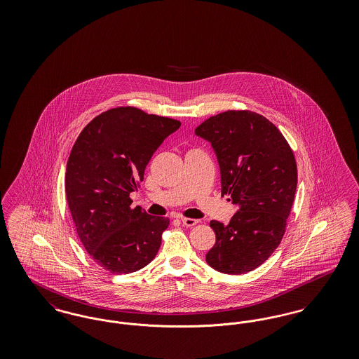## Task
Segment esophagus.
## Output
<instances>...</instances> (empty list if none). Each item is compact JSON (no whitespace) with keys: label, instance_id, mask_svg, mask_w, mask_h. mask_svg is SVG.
Wrapping results in <instances>:
<instances>
[{"label":"esophagus","instance_id":"esophagus-1","mask_svg":"<svg viewBox=\"0 0 359 359\" xmlns=\"http://www.w3.org/2000/svg\"><path fill=\"white\" fill-rule=\"evenodd\" d=\"M180 222L183 223L184 226H187V227H192V226L198 224L199 221L198 219H192V218H180Z\"/></svg>","mask_w":359,"mask_h":359}]
</instances>
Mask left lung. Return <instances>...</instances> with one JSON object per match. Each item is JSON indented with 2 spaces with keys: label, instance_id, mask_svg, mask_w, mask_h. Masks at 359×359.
I'll list each match as a JSON object with an SVG mask.
<instances>
[{
  "label": "left lung",
  "instance_id": "1",
  "mask_svg": "<svg viewBox=\"0 0 359 359\" xmlns=\"http://www.w3.org/2000/svg\"><path fill=\"white\" fill-rule=\"evenodd\" d=\"M195 135L211 144L222 195L238 205L227 224L210 222L217 241L205 262L221 273L250 272L271 257L285 233L297 186L293 152L271 121L249 110L210 117Z\"/></svg>",
  "mask_w": 359,
  "mask_h": 359
}]
</instances>
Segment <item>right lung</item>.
<instances>
[{"instance_id":"obj_1","label":"right lung","mask_w":359,"mask_h":359,"mask_svg":"<svg viewBox=\"0 0 359 359\" xmlns=\"http://www.w3.org/2000/svg\"><path fill=\"white\" fill-rule=\"evenodd\" d=\"M180 122L116 107L76 138L66 168V195L87 253L111 273H132L154 259L170 219L152 217L129 198L157 148Z\"/></svg>"}]
</instances>
